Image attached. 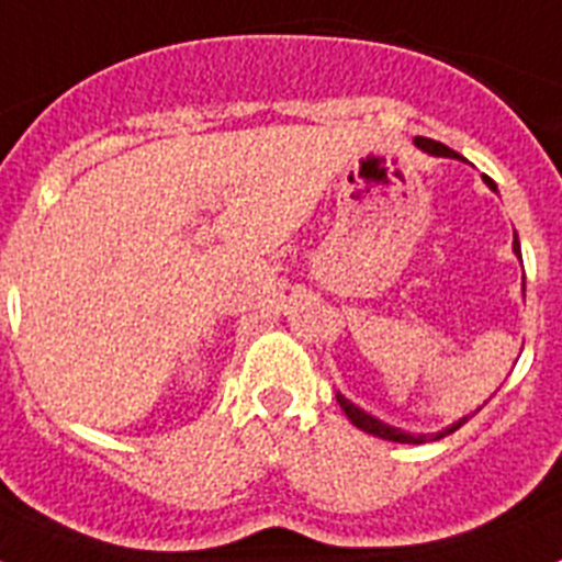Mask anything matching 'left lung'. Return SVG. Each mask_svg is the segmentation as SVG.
<instances>
[{
    "label": "left lung",
    "mask_w": 562,
    "mask_h": 562,
    "mask_svg": "<svg viewBox=\"0 0 562 562\" xmlns=\"http://www.w3.org/2000/svg\"><path fill=\"white\" fill-rule=\"evenodd\" d=\"M416 146L425 148V151H430V154H436V157H461V154H456L453 148H448V146H445V143H439V140H430V137H416ZM484 180H486V186H490V188H493V191H495L493 180H490V177H484ZM513 250L518 252V256H520L518 233H515ZM337 402H340L342 414L349 416L351 425H355V428H360L362 434H371V436H376V439L402 441V445H422V441L428 439V436H411V434H402V430L391 428V425H382L380 419H374V416H369V414H366V411L357 408V405H351L349 400H342L340 394H337ZM464 422H467V419H459V422H456V425H450V428L445 430V434L436 436V439H441V436H448V434H453V430H459L461 425H464ZM430 439H434V436H430Z\"/></svg>",
    "instance_id": "obj_1"
}]
</instances>
